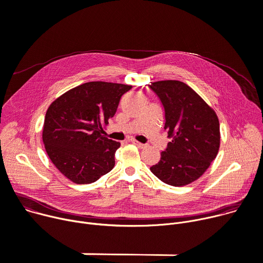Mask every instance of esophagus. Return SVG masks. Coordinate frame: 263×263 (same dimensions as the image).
Returning <instances> with one entry per match:
<instances>
[{
	"mask_svg": "<svg viewBox=\"0 0 263 263\" xmlns=\"http://www.w3.org/2000/svg\"><path fill=\"white\" fill-rule=\"evenodd\" d=\"M131 142H132V144H134L135 146H137L139 149H145L147 147L145 144H141V142H139V141H137L135 139H131Z\"/></svg>",
	"mask_w": 263,
	"mask_h": 263,
	"instance_id": "34e87169",
	"label": "esophagus"
}]
</instances>
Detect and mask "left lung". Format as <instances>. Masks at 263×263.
Instances as JSON below:
<instances>
[{
    "mask_svg": "<svg viewBox=\"0 0 263 263\" xmlns=\"http://www.w3.org/2000/svg\"><path fill=\"white\" fill-rule=\"evenodd\" d=\"M150 88L164 109V130L172 140L151 172L162 182L182 186L197 180L216 158L219 121L199 95L179 81H159Z\"/></svg>",
    "mask_w": 263,
    "mask_h": 263,
    "instance_id": "obj_1",
    "label": "left lung"
}]
</instances>
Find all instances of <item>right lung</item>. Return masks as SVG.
Returning <instances> with one entry per match:
<instances>
[{
	"label": "right lung",
	"mask_w": 263,
	"mask_h": 263,
	"mask_svg": "<svg viewBox=\"0 0 263 263\" xmlns=\"http://www.w3.org/2000/svg\"><path fill=\"white\" fill-rule=\"evenodd\" d=\"M132 86L89 82L62 94L45 115L43 142L55 168L69 180L97 181L115 164L121 142L109 139L104 127Z\"/></svg>",
	"instance_id": "add662e5"
}]
</instances>
